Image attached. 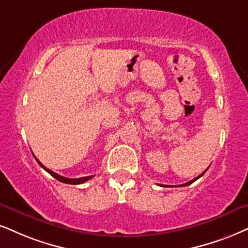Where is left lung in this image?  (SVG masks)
I'll return each mask as SVG.
<instances>
[{"instance_id": "8db88e82", "label": "left lung", "mask_w": 248, "mask_h": 248, "mask_svg": "<svg viewBox=\"0 0 248 248\" xmlns=\"http://www.w3.org/2000/svg\"><path fill=\"white\" fill-rule=\"evenodd\" d=\"M207 169H208V168H207ZM207 169H206V170H204V171H203V172H202V173H201V175H199L198 177H195V178H194V179L189 180V182H188V183H185V184H182V185H179V186H187V185H189V184H192V183H193V182H195V180H197V179H199V178H200V177H201V176H203V173H204V172H206V171H207ZM162 186H166V185H162Z\"/></svg>"}]
</instances>
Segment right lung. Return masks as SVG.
I'll list each match as a JSON object with an SVG mask.
<instances>
[{"instance_id": "right-lung-1", "label": "right lung", "mask_w": 248, "mask_h": 248, "mask_svg": "<svg viewBox=\"0 0 248 248\" xmlns=\"http://www.w3.org/2000/svg\"><path fill=\"white\" fill-rule=\"evenodd\" d=\"M34 157H35V156H34ZM35 160H36V162H38V163L40 164V166H41V168H44V169H45L46 171H47L48 173H50V175L53 176L54 178H56V179L59 180V182H61V183H65V184H72V185H78V184H81V183L87 182V180H90L91 178H93V176L81 177V178H66V177L61 176V175H59V173L54 172V171H51V170L48 169V168H46V167L44 166V164H42L41 162H40L36 157H35Z\"/></svg>"}]
</instances>
